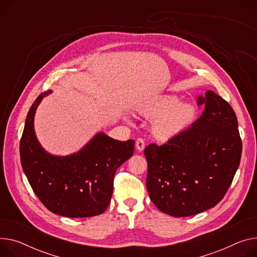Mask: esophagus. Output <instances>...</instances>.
<instances>
[{
  "mask_svg": "<svg viewBox=\"0 0 257 257\" xmlns=\"http://www.w3.org/2000/svg\"><path fill=\"white\" fill-rule=\"evenodd\" d=\"M135 146H136V149H138L140 152H142L145 149V146H146L145 140L144 139H139L138 141H136Z\"/></svg>",
  "mask_w": 257,
  "mask_h": 257,
  "instance_id": "1",
  "label": "esophagus"
}]
</instances>
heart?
<instances>
[{
	"mask_svg": "<svg viewBox=\"0 0 257 257\" xmlns=\"http://www.w3.org/2000/svg\"><path fill=\"white\" fill-rule=\"evenodd\" d=\"M141 113L152 119V133L159 141H169L189 127L196 109L190 103H180L175 96H163L141 107Z\"/></svg>",
	"mask_w": 257,
	"mask_h": 257,
	"instance_id": "obj_1",
	"label": "heart"
}]
</instances>
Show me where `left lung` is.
<instances>
[{
	"instance_id": "left-lung-1",
	"label": "left lung",
	"mask_w": 257,
	"mask_h": 257,
	"mask_svg": "<svg viewBox=\"0 0 257 257\" xmlns=\"http://www.w3.org/2000/svg\"><path fill=\"white\" fill-rule=\"evenodd\" d=\"M196 103L204 109L189 128L144 151L150 198L174 217L215 207L230 187L242 155L236 115L228 102L207 91L197 96Z\"/></svg>"
}]
</instances>
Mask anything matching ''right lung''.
Masks as SVG:
<instances>
[{"instance_id": "1", "label": "right lung", "mask_w": 257, "mask_h": 257, "mask_svg": "<svg viewBox=\"0 0 257 257\" xmlns=\"http://www.w3.org/2000/svg\"><path fill=\"white\" fill-rule=\"evenodd\" d=\"M32 104L21 139V162L32 189L51 213L70 218L103 213L110 202L116 169L134 152V141L119 142L104 133L76 154L57 157L46 153L34 131V115L42 98Z\"/></svg>"}]
</instances>
